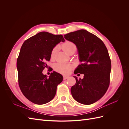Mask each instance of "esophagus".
Listing matches in <instances>:
<instances>
[{"mask_svg":"<svg viewBox=\"0 0 129 129\" xmlns=\"http://www.w3.org/2000/svg\"><path fill=\"white\" fill-rule=\"evenodd\" d=\"M68 77H69L67 76H63V80H66V79H67Z\"/></svg>","mask_w":129,"mask_h":129,"instance_id":"esophagus-1","label":"esophagus"}]
</instances>
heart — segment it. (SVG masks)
<instances>
[{"instance_id":"obj_1","label":"heart","mask_w":129,"mask_h":129,"mask_svg":"<svg viewBox=\"0 0 129 129\" xmlns=\"http://www.w3.org/2000/svg\"><path fill=\"white\" fill-rule=\"evenodd\" d=\"M62 48L64 51L68 54L72 52H75L76 49L75 44L72 41H66L61 45ZM57 47H54L51 52V57H53L56 52ZM73 67V66L68 63H58L55 66L56 71L62 74H68L72 71Z\"/></svg>"}]
</instances>
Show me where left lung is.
I'll use <instances>...</instances> for the list:
<instances>
[{
    "label": "left lung",
    "mask_w": 129,
    "mask_h": 129,
    "mask_svg": "<svg viewBox=\"0 0 129 129\" xmlns=\"http://www.w3.org/2000/svg\"><path fill=\"white\" fill-rule=\"evenodd\" d=\"M64 37L75 44L82 62L74 74H84L82 79L74 76L76 83L71 88L72 96L81 104H91L102 98L110 84L111 63L108 49L99 38L84 29Z\"/></svg>",
    "instance_id": "obj_1"
}]
</instances>
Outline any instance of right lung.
Here are the masks:
<instances>
[{"label": "right lung", "mask_w": 129, "mask_h": 129, "mask_svg": "<svg viewBox=\"0 0 129 129\" xmlns=\"http://www.w3.org/2000/svg\"><path fill=\"white\" fill-rule=\"evenodd\" d=\"M64 39L61 34L41 32L25 41L17 58L18 82L26 98L36 104H44L55 96L63 76L55 72L49 77L42 74L47 67L53 48Z\"/></svg>", "instance_id": "obj_1"}]
</instances>
